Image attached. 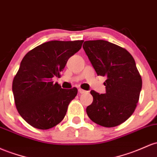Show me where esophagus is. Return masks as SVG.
Returning a JSON list of instances; mask_svg holds the SVG:
<instances>
[{
	"label": "esophagus",
	"instance_id": "obj_1",
	"mask_svg": "<svg viewBox=\"0 0 157 157\" xmlns=\"http://www.w3.org/2000/svg\"><path fill=\"white\" fill-rule=\"evenodd\" d=\"M78 92H80V94H84V93H86L87 91L83 90V89H78Z\"/></svg>",
	"mask_w": 157,
	"mask_h": 157
}]
</instances>
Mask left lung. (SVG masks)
<instances>
[{"mask_svg": "<svg viewBox=\"0 0 157 157\" xmlns=\"http://www.w3.org/2000/svg\"><path fill=\"white\" fill-rule=\"evenodd\" d=\"M98 76L106 77V93L92 90V104L86 113L101 126L113 127L124 123L135 111L142 80L132 55L107 41H86L82 45Z\"/></svg>", "mask_w": 157, "mask_h": 157, "instance_id": "left-lung-1", "label": "left lung"}]
</instances>
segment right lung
Listing matches in <instances>:
<instances>
[{
  "label": "right lung",
  "instance_id": "add662e5",
  "mask_svg": "<svg viewBox=\"0 0 157 157\" xmlns=\"http://www.w3.org/2000/svg\"><path fill=\"white\" fill-rule=\"evenodd\" d=\"M83 41H50L25 55L13 82L17 110L35 128L48 130L63 121L77 89H62L59 77L67 61L82 47Z\"/></svg>",
  "mask_w": 157,
  "mask_h": 157
}]
</instances>
